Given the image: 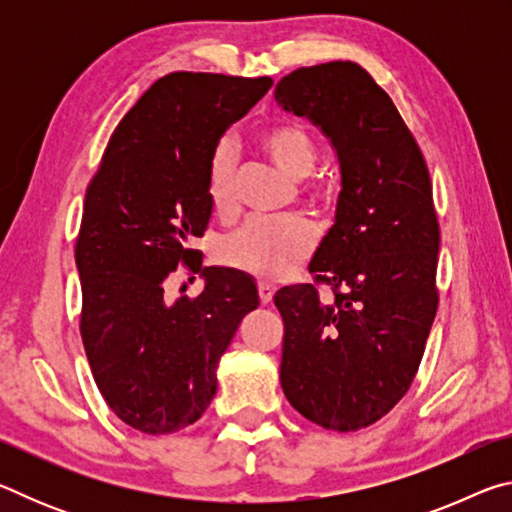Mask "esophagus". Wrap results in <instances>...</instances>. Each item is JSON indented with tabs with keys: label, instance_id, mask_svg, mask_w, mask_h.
Here are the masks:
<instances>
[{
	"label": "esophagus",
	"instance_id": "obj_1",
	"mask_svg": "<svg viewBox=\"0 0 512 512\" xmlns=\"http://www.w3.org/2000/svg\"><path fill=\"white\" fill-rule=\"evenodd\" d=\"M257 291H259V300H262V305H268V302H271L275 296V287L268 282H259Z\"/></svg>",
	"mask_w": 512,
	"mask_h": 512
}]
</instances>
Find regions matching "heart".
Segmentation results:
<instances>
[{"mask_svg":"<svg viewBox=\"0 0 512 512\" xmlns=\"http://www.w3.org/2000/svg\"><path fill=\"white\" fill-rule=\"evenodd\" d=\"M257 146L284 176L302 180L300 192L309 203H325L329 189L311 178L318 162V140L298 121L275 124L257 137ZM207 201L219 219L237 212V162L228 144L216 146L207 167ZM314 225L302 216L273 223H246L225 237L216 255L219 262L262 282H277L314 253Z\"/></svg>","mask_w":512,"mask_h":512,"instance_id":"obj_1","label":"heart"}]
</instances>
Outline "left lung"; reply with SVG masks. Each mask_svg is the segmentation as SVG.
Segmentation results:
<instances>
[{"mask_svg":"<svg viewBox=\"0 0 512 512\" xmlns=\"http://www.w3.org/2000/svg\"><path fill=\"white\" fill-rule=\"evenodd\" d=\"M275 101L323 128L343 185L309 264L314 282L275 293L282 391L318 427L359 431L409 391L436 318L440 228L427 160L393 99L352 60L296 69Z\"/></svg>","mask_w":512,"mask_h":512,"instance_id":"left-lung-1","label":"left lung"}]
</instances>
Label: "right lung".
Returning <instances> with one entry per match:
<instances>
[{
	"label": "right lung",
	"mask_w": 512,
	"mask_h": 512,
	"mask_svg": "<svg viewBox=\"0 0 512 512\" xmlns=\"http://www.w3.org/2000/svg\"><path fill=\"white\" fill-rule=\"evenodd\" d=\"M273 81L173 72L126 112L85 192L74 255L81 275V339L110 411L160 436L194 424L216 393V366L259 298L250 277L203 268L187 241L212 207L207 167L225 128ZM183 263L206 275L196 299L166 298Z\"/></svg>",
	"instance_id": "obj_1"
}]
</instances>
